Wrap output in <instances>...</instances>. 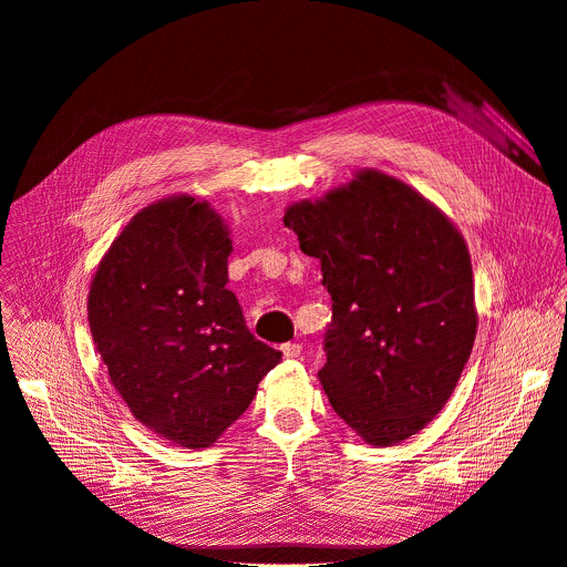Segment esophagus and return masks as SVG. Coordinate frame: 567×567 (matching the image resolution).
<instances>
[{
	"label": "esophagus",
	"mask_w": 567,
	"mask_h": 567,
	"mask_svg": "<svg viewBox=\"0 0 567 567\" xmlns=\"http://www.w3.org/2000/svg\"><path fill=\"white\" fill-rule=\"evenodd\" d=\"M280 350H282L285 359H296V357H300L302 346H300V343H285Z\"/></svg>",
	"instance_id": "1"
}]
</instances>
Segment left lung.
Segmentation results:
<instances>
[{
    "instance_id": "1",
    "label": "left lung",
    "mask_w": 567,
    "mask_h": 567,
    "mask_svg": "<svg viewBox=\"0 0 567 567\" xmlns=\"http://www.w3.org/2000/svg\"><path fill=\"white\" fill-rule=\"evenodd\" d=\"M332 296L328 363L334 413L372 446L420 433L471 357L477 311L466 241L422 193L385 173L357 177L285 210Z\"/></svg>"
}]
</instances>
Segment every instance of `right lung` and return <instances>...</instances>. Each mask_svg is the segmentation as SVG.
<instances>
[{
    "mask_svg": "<svg viewBox=\"0 0 567 567\" xmlns=\"http://www.w3.org/2000/svg\"><path fill=\"white\" fill-rule=\"evenodd\" d=\"M228 226L173 195L138 210L90 287V328L116 392L158 437L208 449L282 354L258 341L228 282Z\"/></svg>",
    "mask_w": 567,
    "mask_h": 567,
    "instance_id": "right-lung-1",
    "label": "right lung"
}]
</instances>
